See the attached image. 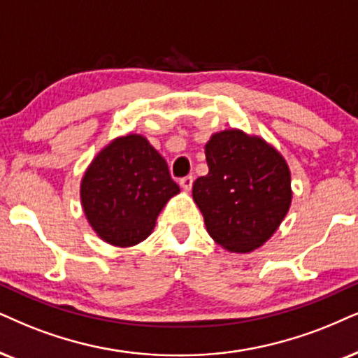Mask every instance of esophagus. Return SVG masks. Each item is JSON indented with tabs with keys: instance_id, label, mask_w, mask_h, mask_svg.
I'll return each mask as SVG.
<instances>
[{
	"instance_id": "esophagus-1",
	"label": "esophagus",
	"mask_w": 358,
	"mask_h": 358,
	"mask_svg": "<svg viewBox=\"0 0 358 358\" xmlns=\"http://www.w3.org/2000/svg\"><path fill=\"white\" fill-rule=\"evenodd\" d=\"M180 187H182L185 192H189L193 187V176L188 175V176H183L182 180H180Z\"/></svg>"
}]
</instances>
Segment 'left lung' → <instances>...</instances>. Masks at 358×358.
Here are the masks:
<instances>
[{
  "instance_id": "8db88e82",
  "label": "left lung",
  "mask_w": 358,
  "mask_h": 358,
  "mask_svg": "<svg viewBox=\"0 0 358 358\" xmlns=\"http://www.w3.org/2000/svg\"><path fill=\"white\" fill-rule=\"evenodd\" d=\"M208 175L193 183V200L210 236L234 252L259 248L291 206V171L280 153L241 130L215 134L205 147Z\"/></svg>"
}]
</instances>
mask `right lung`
Here are the masks:
<instances>
[{
	"label": "right lung",
	"instance_id": "add662e5",
	"mask_svg": "<svg viewBox=\"0 0 358 358\" xmlns=\"http://www.w3.org/2000/svg\"><path fill=\"white\" fill-rule=\"evenodd\" d=\"M180 187L164 157L142 135L108 143L85 171L80 200L90 226L108 244L127 248L152 233L158 213Z\"/></svg>",
	"mask_w": 358,
	"mask_h": 358
}]
</instances>
